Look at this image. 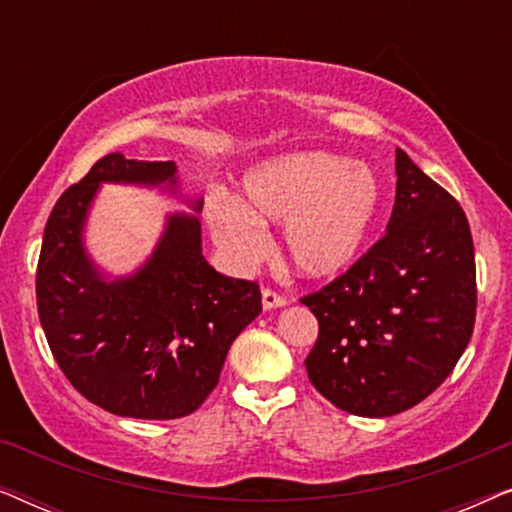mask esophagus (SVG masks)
<instances>
[{
  "label": "esophagus",
  "mask_w": 512,
  "mask_h": 512,
  "mask_svg": "<svg viewBox=\"0 0 512 512\" xmlns=\"http://www.w3.org/2000/svg\"><path fill=\"white\" fill-rule=\"evenodd\" d=\"M286 305H289V300L284 296H279V293L270 289H263V310H279V307H286Z\"/></svg>",
  "instance_id": "obj_1"
}]
</instances>
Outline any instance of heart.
Returning <instances> with one entry per match:
<instances>
[{
    "label": "heart",
    "instance_id": "b5f03b06",
    "mask_svg": "<svg viewBox=\"0 0 512 512\" xmlns=\"http://www.w3.org/2000/svg\"><path fill=\"white\" fill-rule=\"evenodd\" d=\"M382 205L373 167L324 151H298L251 167L240 202L209 198L207 223L235 265L265 254L261 226H284L282 254L305 279H333L359 261Z\"/></svg>",
    "mask_w": 512,
    "mask_h": 512
}]
</instances>
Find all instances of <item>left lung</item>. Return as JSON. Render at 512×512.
Returning <instances> with one entry per match:
<instances>
[{"label":"left lung","mask_w":512,"mask_h":512,"mask_svg":"<svg viewBox=\"0 0 512 512\" xmlns=\"http://www.w3.org/2000/svg\"><path fill=\"white\" fill-rule=\"evenodd\" d=\"M387 235L345 275L303 298L319 321L305 359L335 408L391 417L452 373L475 321V254L464 209L396 149Z\"/></svg>","instance_id":"1"}]
</instances>
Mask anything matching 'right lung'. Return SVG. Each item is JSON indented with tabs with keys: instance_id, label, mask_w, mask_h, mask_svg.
Wrapping results in <instances>:
<instances>
[{
	"instance_id": "right-lung-1",
	"label": "right lung",
	"mask_w": 512,
	"mask_h": 512,
	"mask_svg": "<svg viewBox=\"0 0 512 512\" xmlns=\"http://www.w3.org/2000/svg\"><path fill=\"white\" fill-rule=\"evenodd\" d=\"M102 183L158 190L171 213L152 254L114 276L85 247ZM202 198L186 193L174 160L109 153L55 202L37 268V307L51 352L81 396L111 415L179 419L219 384L228 349L261 314L258 284L216 272L202 256Z\"/></svg>"
}]
</instances>
